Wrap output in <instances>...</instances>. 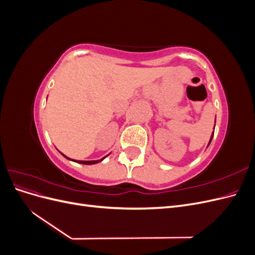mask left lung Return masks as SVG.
Returning <instances> with one entry per match:
<instances>
[{
    "instance_id": "obj_1",
    "label": "left lung",
    "mask_w": 255,
    "mask_h": 255,
    "mask_svg": "<svg viewBox=\"0 0 255 255\" xmlns=\"http://www.w3.org/2000/svg\"><path fill=\"white\" fill-rule=\"evenodd\" d=\"M215 123H216V118H215ZM215 127H216V125L214 126V129H215ZM213 136H214V132L212 133V135H211V138H210V141H208V144H207V146L210 145V143H211V141H212V139H213Z\"/></svg>"
}]
</instances>
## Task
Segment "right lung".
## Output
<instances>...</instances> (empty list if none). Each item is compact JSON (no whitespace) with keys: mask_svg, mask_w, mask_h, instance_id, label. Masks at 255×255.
Listing matches in <instances>:
<instances>
[{"mask_svg":"<svg viewBox=\"0 0 255 255\" xmlns=\"http://www.w3.org/2000/svg\"><path fill=\"white\" fill-rule=\"evenodd\" d=\"M61 155H63L64 157H66L67 159H69V160H72V161H75V163H79V164H83V165H95V164H98V163H100V161H102L106 156H104L103 158H101V159H98V160H75V159H71V158H69L68 156H66V155H64L63 153H61ZM110 155V154H109Z\"/></svg>","mask_w":255,"mask_h":255,"instance_id":"1","label":"right lung"}]
</instances>
